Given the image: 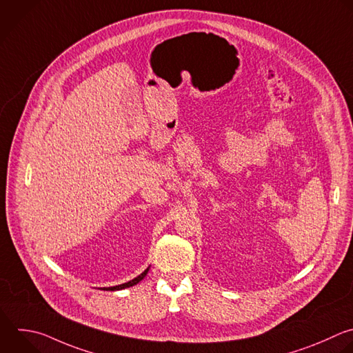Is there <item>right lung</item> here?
I'll use <instances>...</instances> for the list:
<instances>
[{"mask_svg": "<svg viewBox=\"0 0 353 353\" xmlns=\"http://www.w3.org/2000/svg\"><path fill=\"white\" fill-rule=\"evenodd\" d=\"M148 270L150 269H147L145 272H143L139 277H136L134 280H132V281H129V283H125V284H121V285H116V287H109V288H103V290H106V291H117V290H123V288H129V287H133V285H136L137 283H140L145 276H147V273H148Z\"/></svg>", "mask_w": 353, "mask_h": 353, "instance_id": "right-lung-1", "label": "right lung"}]
</instances>
